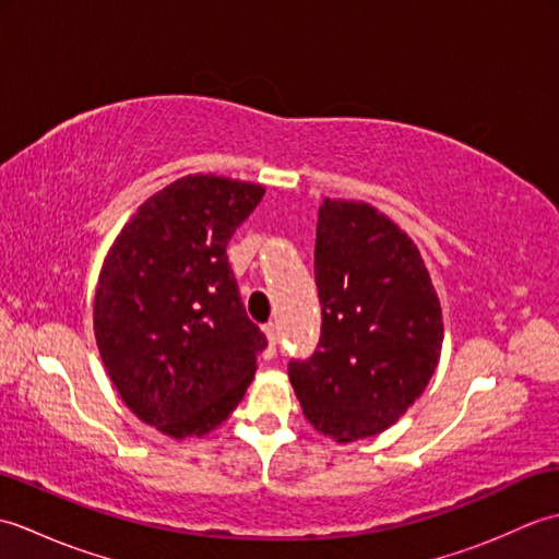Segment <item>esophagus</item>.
Returning a JSON list of instances; mask_svg holds the SVG:
<instances>
[{
  "mask_svg": "<svg viewBox=\"0 0 559 559\" xmlns=\"http://www.w3.org/2000/svg\"><path fill=\"white\" fill-rule=\"evenodd\" d=\"M264 334H266V338H269V346L276 348V343H278V324H276V322L264 324Z\"/></svg>",
  "mask_w": 559,
  "mask_h": 559,
  "instance_id": "34e87169",
  "label": "esophagus"
}]
</instances>
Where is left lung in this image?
Instances as JSON below:
<instances>
[{
    "label": "left lung",
    "instance_id": "8db88e82",
    "mask_svg": "<svg viewBox=\"0 0 559 559\" xmlns=\"http://www.w3.org/2000/svg\"><path fill=\"white\" fill-rule=\"evenodd\" d=\"M314 283L322 336L310 358L288 362L305 418L336 442L379 435L423 394L442 350L430 273L382 213L324 199Z\"/></svg>",
    "mask_w": 559,
    "mask_h": 559
}]
</instances>
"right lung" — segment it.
Instances as JSON below:
<instances>
[{
  "label": "right lung",
  "instance_id": "1",
  "mask_svg": "<svg viewBox=\"0 0 559 559\" xmlns=\"http://www.w3.org/2000/svg\"><path fill=\"white\" fill-rule=\"evenodd\" d=\"M261 197L259 185L182 177L134 213L105 257L93 317L100 358L127 406L165 435L218 427L266 348L225 254Z\"/></svg>",
  "mask_w": 559,
  "mask_h": 559
}]
</instances>
